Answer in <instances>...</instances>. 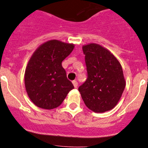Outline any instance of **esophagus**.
Returning a JSON list of instances; mask_svg holds the SVG:
<instances>
[{"label": "esophagus", "instance_id": "esophagus-1", "mask_svg": "<svg viewBox=\"0 0 148 148\" xmlns=\"http://www.w3.org/2000/svg\"><path fill=\"white\" fill-rule=\"evenodd\" d=\"M72 83H73V84H74V88H77V85H78V83H77V81H73V82H72Z\"/></svg>", "mask_w": 148, "mask_h": 148}]
</instances>
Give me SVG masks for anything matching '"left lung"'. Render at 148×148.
<instances>
[{
	"label": "left lung",
	"instance_id": "left-lung-1",
	"mask_svg": "<svg viewBox=\"0 0 148 148\" xmlns=\"http://www.w3.org/2000/svg\"><path fill=\"white\" fill-rule=\"evenodd\" d=\"M88 78L78 88L85 105L96 113L110 110L117 105L125 88L121 65L114 54L101 45L82 47Z\"/></svg>",
	"mask_w": 148,
	"mask_h": 148
}]
</instances>
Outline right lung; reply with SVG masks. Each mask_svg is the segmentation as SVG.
Here are the masks:
<instances>
[{
    "label": "right lung",
    "instance_id": "obj_1",
    "mask_svg": "<svg viewBox=\"0 0 148 148\" xmlns=\"http://www.w3.org/2000/svg\"><path fill=\"white\" fill-rule=\"evenodd\" d=\"M74 47L73 44L51 40L31 56L25 70L24 84L28 97L38 108H58L74 88L61 64Z\"/></svg>",
    "mask_w": 148,
    "mask_h": 148
}]
</instances>
